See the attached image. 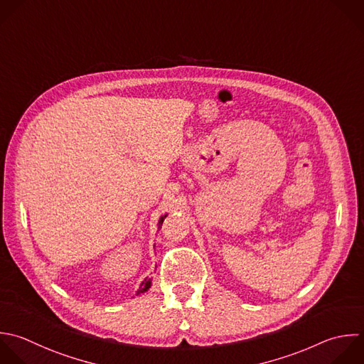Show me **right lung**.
Wrapping results in <instances>:
<instances>
[{"label": "right lung", "instance_id": "1", "mask_svg": "<svg viewBox=\"0 0 364 364\" xmlns=\"http://www.w3.org/2000/svg\"><path fill=\"white\" fill-rule=\"evenodd\" d=\"M166 216H168V213H166V215H162V216L159 218V222H158V228H161V226H162V223H164V219H165ZM151 286H152V277H145V279L141 282V284H139V289L136 290V296H138V294H142V293H145V291H148Z\"/></svg>", "mask_w": 364, "mask_h": 364}]
</instances>
